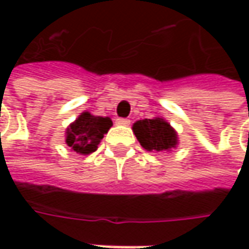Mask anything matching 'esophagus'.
Here are the masks:
<instances>
[{"label":"esophagus","mask_w":249,"mask_h":249,"mask_svg":"<svg viewBox=\"0 0 249 249\" xmlns=\"http://www.w3.org/2000/svg\"><path fill=\"white\" fill-rule=\"evenodd\" d=\"M116 124H120V126H129L130 120L126 119V118H119V119H116Z\"/></svg>","instance_id":"34e87169"}]
</instances>
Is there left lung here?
Listing matches in <instances>:
<instances>
[{
	"mask_svg": "<svg viewBox=\"0 0 249 249\" xmlns=\"http://www.w3.org/2000/svg\"><path fill=\"white\" fill-rule=\"evenodd\" d=\"M133 131L147 151H165L176 147L177 134L163 119H144L134 123Z\"/></svg>",
	"mask_w": 249,
	"mask_h": 249,
	"instance_id": "1",
	"label": "left lung"
}]
</instances>
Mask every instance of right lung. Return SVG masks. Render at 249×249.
<instances>
[{"label": "right lung", "mask_w": 249, "mask_h": 249, "mask_svg": "<svg viewBox=\"0 0 249 249\" xmlns=\"http://www.w3.org/2000/svg\"><path fill=\"white\" fill-rule=\"evenodd\" d=\"M112 126L109 118L92 116L89 112L82 115L73 122L66 131V144L74 151L83 155H89L97 151L104 134L108 133Z\"/></svg>", "instance_id": "1"}]
</instances>
